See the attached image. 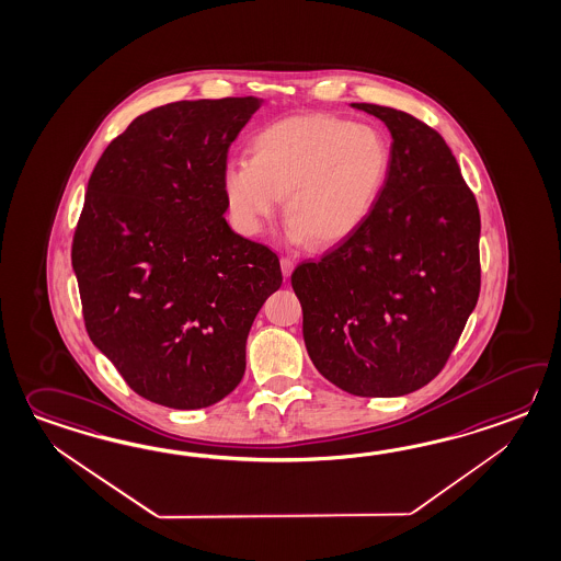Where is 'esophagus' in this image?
Here are the masks:
<instances>
[{
	"label": "esophagus",
	"instance_id": "34e87169",
	"mask_svg": "<svg viewBox=\"0 0 561 561\" xmlns=\"http://www.w3.org/2000/svg\"><path fill=\"white\" fill-rule=\"evenodd\" d=\"M282 274L284 277H289L291 272H294V267H296V262H294V257H289V255H282Z\"/></svg>",
	"mask_w": 561,
	"mask_h": 561
}]
</instances>
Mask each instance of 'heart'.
Instances as JSON below:
<instances>
[{
  "instance_id": "1",
  "label": "heart",
  "mask_w": 561,
  "mask_h": 561,
  "mask_svg": "<svg viewBox=\"0 0 561 561\" xmlns=\"http://www.w3.org/2000/svg\"><path fill=\"white\" fill-rule=\"evenodd\" d=\"M251 161H231L224 191L237 227L253 236L286 197L289 237L325 250L373 211L390 173L382 133L330 114H298L251 138Z\"/></svg>"
}]
</instances>
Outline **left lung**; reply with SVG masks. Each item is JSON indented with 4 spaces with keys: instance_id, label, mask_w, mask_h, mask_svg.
<instances>
[{
    "instance_id": "8db88e82",
    "label": "left lung",
    "mask_w": 561,
    "mask_h": 561,
    "mask_svg": "<svg viewBox=\"0 0 561 561\" xmlns=\"http://www.w3.org/2000/svg\"><path fill=\"white\" fill-rule=\"evenodd\" d=\"M392 135L366 221L291 286L313 366L356 397H400L447 364L481 289V217L445 138L412 114L354 102Z\"/></svg>"
}]
</instances>
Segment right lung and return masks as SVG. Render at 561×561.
<instances>
[{
	"label": "right lung",
	"instance_id": "add662e5",
	"mask_svg": "<svg viewBox=\"0 0 561 561\" xmlns=\"http://www.w3.org/2000/svg\"><path fill=\"white\" fill-rule=\"evenodd\" d=\"M262 100H181L102 152L72 239L94 346L142 399L203 409L245 373V340L279 289V257L224 213L227 152Z\"/></svg>",
	"mask_w": 561,
	"mask_h": 561
}]
</instances>
